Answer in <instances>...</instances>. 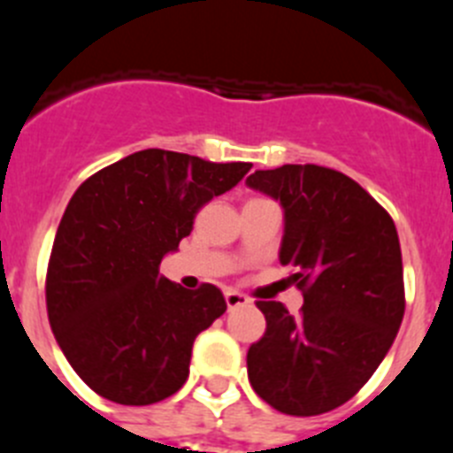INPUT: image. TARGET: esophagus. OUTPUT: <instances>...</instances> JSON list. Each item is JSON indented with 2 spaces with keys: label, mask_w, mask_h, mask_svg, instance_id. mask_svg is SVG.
I'll list each match as a JSON object with an SVG mask.
<instances>
[{
  "label": "esophagus",
  "mask_w": 453,
  "mask_h": 453,
  "mask_svg": "<svg viewBox=\"0 0 453 453\" xmlns=\"http://www.w3.org/2000/svg\"><path fill=\"white\" fill-rule=\"evenodd\" d=\"M224 299H226V306H229V311H234V308H240V306H247V303H250V299H247L245 295L238 290H224Z\"/></svg>",
  "instance_id": "1"
}]
</instances>
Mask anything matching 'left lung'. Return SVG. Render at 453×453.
<instances>
[{
	"instance_id": "1",
	"label": "left lung",
	"mask_w": 453,
	"mask_h": 453,
	"mask_svg": "<svg viewBox=\"0 0 453 453\" xmlns=\"http://www.w3.org/2000/svg\"><path fill=\"white\" fill-rule=\"evenodd\" d=\"M247 186L283 208L281 265L303 292L302 318L258 302L267 329L247 351L256 395L286 415L349 402L381 365L403 318L399 235L386 208L342 172L256 170Z\"/></svg>"
}]
</instances>
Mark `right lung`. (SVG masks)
<instances>
[{
  "mask_svg": "<svg viewBox=\"0 0 453 453\" xmlns=\"http://www.w3.org/2000/svg\"><path fill=\"white\" fill-rule=\"evenodd\" d=\"M250 170L142 150L72 195L47 267V315L67 363L104 399L150 406L186 383L192 342L226 302L211 283L167 281L158 265L190 235L199 208Z\"/></svg>",
  "mask_w": 453,
  "mask_h": 453,
  "instance_id": "obj_1",
  "label": "right lung"
}]
</instances>
